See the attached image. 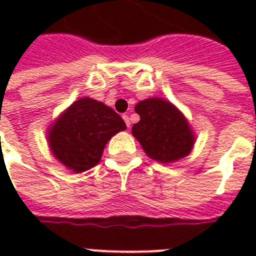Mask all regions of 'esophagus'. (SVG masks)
Returning a JSON list of instances; mask_svg holds the SVG:
<instances>
[{
  "instance_id": "obj_1",
  "label": "esophagus",
  "mask_w": 256,
  "mask_h": 256,
  "mask_svg": "<svg viewBox=\"0 0 256 256\" xmlns=\"http://www.w3.org/2000/svg\"><path fill=\"white\" fill-rule=\"evenodd\" d=\"M122 118H124V120L126 122V126H128V128H130V118H128V114H124V116H122Z\"/></svg>"
}]
</instances>
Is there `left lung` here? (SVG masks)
Wrapping results in <instances>:
<instances>
[{"label": "left lung", "instance_id": "obj_1", "mask_svg": "<svg viewBox=\"0 0 256 256\" xmlns=\"http://www.w3.org/2000/svg\"><path fill=\"white\" fill-rule=\"evenodd\" d=\"M140 120L132 128L146 152L160 164H174L191 152L196 134L180 110L164 98H148L136 104Z\"/></svg>", "mask_w": 256, "mask_h": 256}]
</instances>
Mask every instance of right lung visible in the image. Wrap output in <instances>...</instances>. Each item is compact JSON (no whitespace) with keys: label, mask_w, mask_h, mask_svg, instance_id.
Listing matches in <instances>:
<instances>
[{"label":"right lung","mask_w":256,"mask_h":256,"mask_svg":"<svg viewBox=\"0 0 256 256\" xmlns=\"http://www.w3.org/2000/svg\"><path fill=\"white\" fill-rule=\"evenodd\" d=\"M124 130L126 124L110 106L84 96L49 124L46 138L58 162L80 174L100 164L106 144Z\"/></svg>","instance_id":"1"}]
</instances>
